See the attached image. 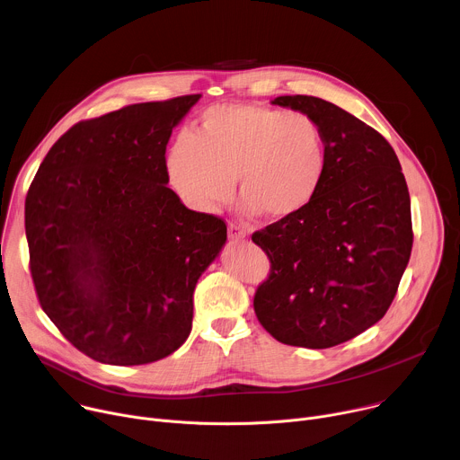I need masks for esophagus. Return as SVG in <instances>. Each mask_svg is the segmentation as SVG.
Here are the masks:
<instances>
[{
    "label": "esophagus",
    "mask_w": 460,
    "mask_h": 460,
    "mask_svg": "<svg viewBox=\"0 0 460 460\" xmlns=\"http://www.w3.org/2000/svg\"><path fill=\"white\" fill-rule=\"evenodd\" d=\"M227 233H229V240H231V242H245V231L240 229L238 226L229 224Z\"/></svg>",
    "instance_id": "34e87169"
}]
</instances>
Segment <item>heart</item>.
Returning <instances> with one entry per match:
<instances>
[{
	"label": "heart",
	"mask_w": 460,
	"mask_h": 460,
	"mask_svg": "<svg viewBox=\"0 0 460 460\" xmlns=\"http://www.w3.org/2000/svg\"><path fill=\"white\" fill-rule=\"evenodd\" d=\"M165 167L196 211L229 204L236 181L247 215L284 222L316 199L327 171V140L307 112L227 103L206 111L192 137L174 140Z\"/></svg>",
	"instance_id": "b5f03b06"
}]
</instances>
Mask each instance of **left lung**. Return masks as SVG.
Wrapping results in <instances>:
<instances>
[{
    "mask_svg": "<svg viewBox=\"0 0 460 460\" xmlns=\"http://www.w3.org/2000/svg\"><path fill=\"white\" fill-rule=\"evenodd\" d=\"M271 103L320 121L327 171L300 215L252 234L271 261L254 313L282 344L333 348L369 330L397 295L413 245L406 178L385 138L335 103L302 94Z\"/></svg>",
    "mask_w": 460,
    "mask_h": 460,
    "instance_id": "1",
    "label": "left lung"
}]
</instances>
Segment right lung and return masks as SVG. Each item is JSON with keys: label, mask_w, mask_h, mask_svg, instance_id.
<instances>
[{"label": "right lung", "mask_w": 460, "mask_h": 460, "mask_svg": "<svg viewBox=\"0 0 460 460\" xmlns=\"http://www.w3.org/2000/svg\"><path fill=\"white\" fill-rule=\"evenodd\" d=\"M200 94L128 105L71 127L25 200L41 309L76 349L112 366L174 353L196 282L227 240L224 220L167 187L172 128Z\"/></svg>", "instance_id": "1"}]
</instances>
